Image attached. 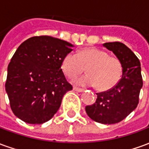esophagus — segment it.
I'll return each mask as SVG.
<instances>
[{
	"label": "esophagus",
	"instance_id": "obj_1",
	"mask_svg": "<svg viewBox=\"0 0 149 149\" xmlns=\"http://www.w3.org/2000/svg\"><path fill=\"white\" fill-rule=\"evenodd\" d=\"M73 90L76 91V92H78V93H82L84 89H82V88H80L77 87H73Z\"/></svg>",
	"mask_w": 149,
	"mask_h": 149
}]
</instances>
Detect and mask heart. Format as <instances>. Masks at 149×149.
Segmentation results:
<instances>
[{"label": "heart", "instance_id": "heart-1", "mask_svg": "<svg viewBox=\"0 0 149 149\" xmlns=\"http://www.w3.org/2000/svg\"><path fill=\"white\" fill-rule=\"evenodd\" d=\"M87 68V76L76 80L81 86H96L100 92H106L114 88L120 80L122 65L116 57L103 50L87 48L77 54L68 53L61 63V69L68 78L77 77Z\"/></svg>", "mask_w": 149, "mask_h": 149}]
</instances>
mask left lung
Listing matches in <instances>:
<instances>
[{
    "instance_id": "left-lung-1",
    "label": "left lung",
    "mask_w": 149,
    "mask_h": 149,
    "mask_svg": "<svg viewBox=\"0 0 149 149\" xmlns=\"http://www.w3.org/2000/svg\"><path fill=\"white\" fill-rule=\"evenodd\" d=\"M103 46L121 63V79L112 89L97 93L96 102L85 107V111L94 121L112 125L123 120L137 107L143 81L141 63L131 49L120 42L104 43Z\"/></svg>"
}]
</instances>
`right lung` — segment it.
I'll list each match as a JSON object with an SVG mask.
<instances>
[{
    "instance_id": "add662e5",
    "label": "right lung",
    "mask_w": 149,
    "mask_h": 149,
    "mask_svg": "<svg viewBox=\"0 0 149 149\" xmlns=\"http://www.w3.org/2000/svg\"><path fill=\"white\" fill-rule=\"evenodd\" d=\"M72 47L49 36L31 37L18 47L8 64L5 83L17 117L28 124L40 125L58 111L64 95L72 89L61 68Z\"/></svg>"
}]
</instances>
